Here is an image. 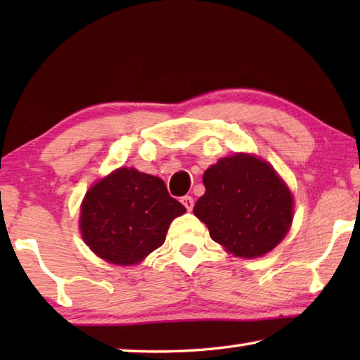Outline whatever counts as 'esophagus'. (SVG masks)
Listing matches in <instances>:
<instances>
[{"instance_id": "obj_1", "label": "esophagus", "mask_w": 360, "mask_h": 360, "mask_svg": "<svg viewBox=\"0 0 360 360\" xmlns=\"http://www.w3.org/2000/svg\"><path fill=\"white\" fill-rule=\"evenodd\" d=\"M181 203L186 206L187 211H192V208H193V198L192 197H188V195H186V197L181 198Z\"/></svg>"}]
</instances>
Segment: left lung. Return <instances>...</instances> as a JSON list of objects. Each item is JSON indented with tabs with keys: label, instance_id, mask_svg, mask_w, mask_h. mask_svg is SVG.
Masks as SVG:
<instances>
[{
	"label": "left lung",
	"instance_id": "obj_1",
	"mask_svg": "<svg viewBox=\"0 0 360 360\" xmlns=\"http://www.w3.org/2000/svg\"><path fill=\"white\" fill-rule=\"evenodd\" d=\"M203 184L193 214L236 257H262L289 231L294 198L265 160L249 154L224 157L206 169Z\"/></svg>",
	"mask_w": 360,
	"mask_h": 360
}]
</instances>
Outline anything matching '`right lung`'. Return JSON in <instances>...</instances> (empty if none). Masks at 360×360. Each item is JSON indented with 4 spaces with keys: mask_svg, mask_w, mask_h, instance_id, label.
<instances>
[{
    "mask_svg": "<svg viewBox=\"0 0 360 360\" xmlns=\"http://www.w3.org/2000/svg\"><path fill=\"white\" fill-rule=\"evenodd\" d=\"M184 212L160 178L124 167L89 188L79 227L98 257L129 266L160 248L169 224Z\"/></svg>",
    "mask_w": 360,
    "mask_h": 360,
    "instance_id": "right-lung-1",
    "label": "right lung"
}]
</instances>
